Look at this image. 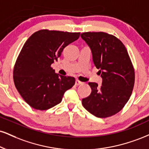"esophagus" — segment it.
Listing matches in <instances>:
<instances>
[{"instance_id":"esophagus-1","label":"esophagus","mask_w":149,"mask_h":149,"mask_svg":"<svg viewBox=\"0 0 149 149\" xmlns=\"http://www.w3.org/2000/svg\"><path fill=\"white\" fill-rule=\"evenodd\" d=\"M82 82L79 81L78 80H76V85H82Z\"/></svg>"}]
</instances>
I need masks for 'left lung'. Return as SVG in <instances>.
<instances>
[{
  "label": "left lung",
  "mask_w": 149,
  "mask_h": 149,
  "mask_svg": "<svg viewBox=\"0 0 149 149\" xmlns=\"http://www.w3.org/2000/svg\"><path fill=\"white\" fill-rule=\"evenodd\" d=\"M81 38L92 51L94 65L102 78V85L89 82L92 93L83 98V107L98 118L111 116L124 107L131 96L135 71L126 47L113 35L83 33Z\"/></svg>",
  "instance_id": "8db88e82"
}]
</instances>
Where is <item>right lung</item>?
I'll return each instance as SVG.
<instances>
[{"instance_id": "obj_1", "label": "right lung", "mask_w": 149, "mask_h": 149, "mask_svg": "<svg viewBox=\"0 0 149 149\" xmlns=\"http://www.w3.org/2000/svg\"><path fill=\"white\" fill-rule=\"evenodd\" d=\"M80 33L42 30L23 45L14 69L16 88L24 101L36 110H45L62 101L75 84L73 77L55 73L51 64L64 48L79 38Z\"/></svg>"}]
</instances>
